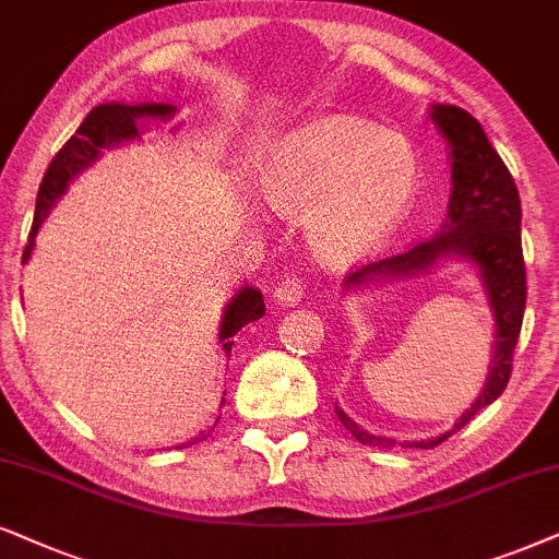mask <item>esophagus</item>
Segmentation results:
<instances>
[{
  "mask_svg": "<svg viewBox=\"0 0 559 559\" xmlns=\"http://www.w3.org/2000/svg\"><path fill=\"white\" fill-rule=\"evenodd\" d=\"M273 296L281 307H296V304L307 296V281L299 278V275H286V278L275 286Z\"/></svg>",
  "mask_w": 559,
  "mask_h": 559,
  "instance_id": "esophagus-1",
  "label": "esophagus"
}]
</instances>
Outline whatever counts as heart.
<instances>
[{"label": "heart", "mask_w": 559, "mask_h": 559, "mask_svg": "<svg viewBox=\"0 0 559 559\" xmlns=\"http://www.w3.org/2000/svg\"><path fill=\"white\" fill-rule=\"evenodd\" d=\"M419 170V153L399 132L355 117L319 119L278 145L265 197L281 206H314L319 245L334 258H357L406 217Z\"/></svg>", "instance_id": "1"}]
</instances>
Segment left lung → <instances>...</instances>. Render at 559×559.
Returning a JSON list of instances; mask_svg holds the SVG:
<instances>
[{"label":"left lung","instance_id":"obj_1","mask_svg":"<svg viewBox=\"0 0 559 559\" xmlns=\"http://www.w3.org/2000/svg\"><path fill=\"white\" fill-rule=\"evenodd\" d=\"M431 119L442 130V135L450 140L452 147V197L448 219L442 225L444 233L408 245L396 255L362 265L360 271L347 275L345 286H360L366 281L378 278V275L419 273L442 255H463L480 267L483 284H486L490 307L496 314V349L486 389L480 391L478 401L460 416L455 429H452L457 431L480 408L493 404L511 378L513 349H516L519 332H522L526 307L522 202H519L513 176L471 111L460 109L455 104H435ZM337 416L357 442L378 444V448L396 444V440L368 435L340 408ZM450 435L427 442H408V448L414 444V448L431 450L448 440Z\"/></svg>","mask_w":559,"mask_h":559}]
</instances>
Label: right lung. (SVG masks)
Here are the masks:
<instances>
[{"label":"right lung","mask_w":559,"mask_h":559,"mask_svg":"<svg viewBox=\"0 0 559 559\" xmlns=\"http://www.w3.org/2000/svg\"><path fill=\"white\" fill-rule=\"evenodd\" d=\"M174 107L170 104H124V102H104L96 104V107L88 111L81 128L76 130V135H71L66 140V145L56 153V158L50 160V166L43 176L40 189H37V202H35V217H33V229H29L25 252H22V263L29 258V250L35 245V235L40 229L43 219L48 217L50 206L58 202V197L69 189V183L73 181V176L79 174L81 168L92 166L104 147H111L117 143H124V140H135L140 138V122L145 117H160L166 119L174 115ZM265 314V304H263V294L258 288H242L240 294L229 301V307L225 311V319H222V347L229 355V349L235 345V334L242 330L245 324L255 322ZM225 404V399H222ZM206 440V435L193 437L191 442H202ZM181 444V448H186Z\"/></svg>","instance_id":"obj_1"}]
</instances>
